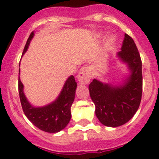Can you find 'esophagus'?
<instances>
[{"label":"esophagus","mask_w":159,"mask_h":159,"mask_svg":"<svg viewBox=\"0 0 159 159\" xmlns=\"http://www.w3.org/2000/svg\"><path fill=\"white\" fill-rule=\"evenodd\" d=\"M92 78L91 69L88 66L83 67L77 75V80L81 84H87Z\"/></svg>","instance_id":"34e87169"}]
</instances>
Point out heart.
Returning a JSON list of instances; mask_svg holds the SVG:
<instances>
[{"mask_svg": "<svg viewBox=\"0 0 159 159\" xmlns=\"http://www.w3.org/2000/svg\"><path fill=\"white\" fill-rule=\"evenodd\" d=\"M115 41V38L114 37H111L110 38V40H109V42H110V44H113Z\"/></svg>", "mask_w": 159, "mask_h": 159, "instance_id": "obj_1", "label": "heart"}]
</instances>
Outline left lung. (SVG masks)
Masks as SVG:
<instances>
[{
	"instance_id": "1",
	"label": "left lung",
	"mask_w": 159,
	"mask_h": 159,
	"mask_svg": "<svg viewBox=\"0 0 159 159\" xmlns=\"http://www.w3.org/2000/svg\"><path fill=\"white\" fill-rule=\"evenodd\" d=\"M117 57L128 66L129 73L121 83H103L94 79L89 89L95 105V114L103 125H124L137 111L142 95V63L134 40L125 34Z\"/></svg>"
}]
</instances>
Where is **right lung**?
<instances>
[{"instance_id":"1","label":"right lung","mask_w":159,"mask_h":159,"mask_svg":"<svg viewBox=\"0 0 159 159\" xmlns=\"http://www.w3.org/2000/svg\"><path fill=\"white\" fill-rule=\"evenodd\" d=\"M33 36L34 31H32L26 43L23 54L27 52ZM76 87L77 84L75 77L70 75L66 80L63 88L56 100L46 106L35 107L26 98L23 92V84L21 82L20 78H18V93L25 115L36 128L44 132L50 133L60 132L66 127L71 118L70 107L75 100Z\"/></svg>"}]
</instances>
